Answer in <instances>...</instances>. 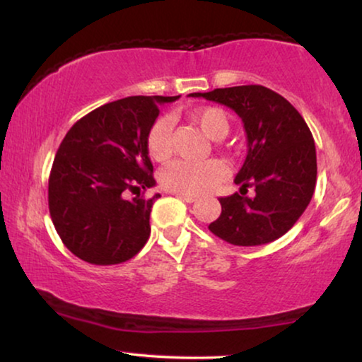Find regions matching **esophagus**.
<instances>
[{
	"label": "esophagus",
	"instance_id": "obj_1",
	"mask_svg": "<svg viewBox=\"0 0 362 362\" xmlns=\"http://www.w3.org/2000/svg\"><path fill=\"white\" fill-rule=\"evenodd\" d=\"M176 197H180L181 201H186V202H196L197 197L196 196H191V194H182V192H176Z\"/></svg>",
	"mask_w": 362,
	"mask_h": 362
}]
</instances>
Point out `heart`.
<instances>
[{"label": "heart", "mask_w": 362, "mask_h": 362, "mask_svg": "<svg viewBox=\"0 0 362 362\" xmlns=\"http://www.w3.org/2000/svg\"><path fill=\"white\" fill-rule=\"evenodd\" d=\"M192 122L211 140H222L230 130V120L224 110L217 107H206L191 113ZM146 148L155 161H165L171 155V120L161 117L153 122L146 135ZM226 170L216 160L191 163L173 161L160 171V182L168 191L182 194H202L224 180Z\"/></svg>", "instance_id": "b5f03b06"}]
</instances>
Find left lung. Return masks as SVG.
<instances>
[{
    "mask_svg": "<svg viewBox=\"0 0 362 362\" xmlns=\"http://www.w3.org/2000/svg\"><path fill=\"white\" fill-rule=\"evenodd\" d=\"M234 110L244 123L247 156L235 176L240 192L221 197L212 234L232 245L254 247L286 234L316 185V148L308 125L291 103L264 86H239L196 92ZM254 195H247L250 187Z\"/></svg>",
    "mask_w": 362,
    "mask_h": 362,
    "instance_id": "1",
    "label": "left lung"
}]
</instances>
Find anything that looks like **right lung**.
<instances>
[{"instance_id": "right-lung-1", "label": "right lung", "mask_w": 362, "mask_h": 362, "mask_svg": "<svg viewBox=\"0 0 362 362\" xmlns=\"http://www.w3.org/2000/svg\"><path fill=\"white\" fill-rule=\"evenodd\" d=\"M180 98L135 95L105 103L67 132L49 176V212L64 245L93 265L130 260L150 237L156 185L146 135L161 103ZM130 190L137 196L128 200Z\"/></svg>"}]
</instances>
